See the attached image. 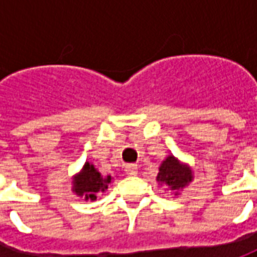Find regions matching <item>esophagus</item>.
<instances>
[{"mask_svg":"<svg viewBox=\"0 0 257 257\" xmlns=\"http://www.w3.org/2000/svg\"><path fill=\"white\" fill-rule=\"evenodd\" d=\"M125 172H126V175H129V176H135V175L138 173V165L129 164V165L125 167Z\"/></svg>","mask_w":257,"mask_h":257,"instance_id":"34e87169","label":"esophagus"}]
</instances>
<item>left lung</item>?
Segmentation results:
<instances>
[{"instance_id": "obj_1", "label": "left lung", "mask_w": 257, "mask_h": 257, "mask_svg": "<svg viewBox=\"0 0 257 257\" xmlns=\"http://www.w3.org/2000/svg\"><path fill=\"white\" fill-rule=\"evenodd\" d=\"M193 180L194 172L191 167L172 154H169L158 168L157 182L161 186H165L167 190L173 191L175 195H179Z\"/></svg>"}]
</instances>
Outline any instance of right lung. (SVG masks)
Returning <instances> with one entry per match:
<instances>
[{
	"label": "right lung",
	"mask_w": 257,
	"mask_h": 257,
	"mask_svg": "<svg viewBox=\"0 0 257 257\" xmlns=\"http://www.w3.org/2000/svg\"><path fill=\"white\" fill-rule=\"evenodd\" d=\"M112 182V176H103L92 162L86 161L78 173L71 180V191L78 197H84L85 201H95L101 193H104Z\"/></svg>",
	"instance_id": "add662e5"
}]
</instances>
